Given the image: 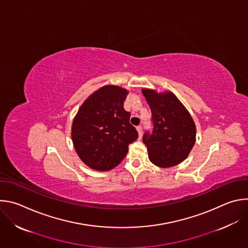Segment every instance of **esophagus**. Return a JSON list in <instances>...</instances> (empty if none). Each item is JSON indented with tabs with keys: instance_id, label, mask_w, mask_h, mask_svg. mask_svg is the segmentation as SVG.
<instances>
[{
	"instance_id": "1",
	"label": "esophagus",
	"mask_w": 248,
	"mask_h": 248,
	"mask_svg": "<svg viewBox=\"0 0 248 248\" xmlns=\"http://www.w3.org/2000/svg\"><path fill=\"white\" fill-rule=\"evenodd\" d=\"M136 129H137V131H138V134H139V138H141V135H142V126L138 125V126L136 127Z\"/></svg>"
}]
</instances>
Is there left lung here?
I'll use <instances>...</instances> for the list:
<instances>
[{"instance_id":"8db88e82","label":"left lung","mask_w":248,"mask_h":248,"mask_svg":"<svg viewBox=\"0 0 248 248\" xmlns=\"http://www.w3.org/2000/svg\"><path fill=\"white\" fill-rule=\"evenodd\" d=\"M142 93L152 113L153 129L143 134L149 160L161 168L182 163L190 153L196 136L195 124L173 93L158 94L151 89Z\"/></svg>"}]
</instances>
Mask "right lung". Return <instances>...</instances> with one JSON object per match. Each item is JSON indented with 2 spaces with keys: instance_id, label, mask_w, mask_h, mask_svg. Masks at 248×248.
<instances>
[{
  "instance_id": "obj_1",
  "label": "right lung",
  "mask_w": 248,
  "mask_h": 248,
  "mask_svg": "<svg viewBox=\"0 0 248 248\" xmlns=\"http://www.w3.org/2000/svg\"><path fill=\"white\" fill-rule=\"evenodd\" d=\"M127 90L107 85L89 96L75 118L72 138L80 159L91 169L108 170L126 156L138 137L124 109Z\"/></svg>"
}]
</instances>
